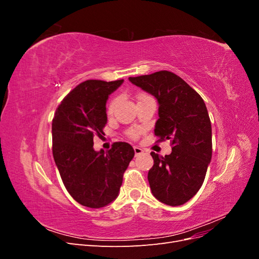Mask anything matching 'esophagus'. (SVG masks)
<instances>
[{
	"mask_svg": "<svg viewBox=\"0 0 259 259\" xmlns=\"http://www.w3.org/2000/svg\"><path fill=\"white\" fill-rule=\"evenodd\" d=\"M134 151H135V154L136 155H138V154H140V153H143L144 152V150L142 148H139V147H137V146H135L134 147Z\"/></svg>",
	"mask_w": 259,
	"mask_h": 259,
	"instance_id": "esophagus-1",
	"label": "esophagus"
}]
</instances>
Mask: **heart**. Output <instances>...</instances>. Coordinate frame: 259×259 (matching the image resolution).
Wrapping results in <instances>:
<instances>
[{
    "label": "heart",
    "instance_id": "1",
    "mask_svg": "<svg viewBox=\"0 0 259 259\" xmlns=\"http://www.w3.org/2000/svg\"><path fill=\"white\" fill-rule=\"evenodd\" d=\"M145 97H149V96H148V95H145V94H142V95H139L138 100L143 99V98H145ZM116 104H117V99H116V98L112 99V100L110 101V103H109L108 108H107L108 114H112V113L114 112V110H115V107H116ZM137 135H138V132H137V130H131V131H130V136H131L132 138H136V137H137Z\"/></svg>",
    "mask_w": 259,
    "mask_h": 259
}]
</instances>
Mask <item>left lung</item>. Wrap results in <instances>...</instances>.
<instances>
[{"mask_svg":"<svg viewBox=\"0 0 259 259\" xmlns=\"http://www.w3.org/2000/svg\"><path fill=\"white\" fill-rule=\"evenodd\" d=\"M128 80L158 100L154 135L159 140L170 139L173 145L168 155L151 152L153 166L148 173L151 192L164 204L183 205L200 190L211 160V125L204 100L169 71Z\"/></svg>","mask_w":259,"mask_h":259,"instance_id":"1","label":"left lung"}]
</instances>
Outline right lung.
I'll return each mask as SVG.
<instances>
[{"mask_svg":"<svg viewBox=\"0 0 259 259\" xmlns=\"http://www.w3.org/2000/svg\"><path fill=\"white\" fill-rule=\"evenodd\" d=\"M123 82L85 81L68 94L54 115L55 163L70 195L86 207H104L117 198L124 171L134 158L127 143H114L106 152L93 147V137L104 134L108 121L107 100Z\"/></svg>","mask_w":259,"mask_h":259,"instance_id":"right-lung-1","label":"right lung"}]
</instances>
